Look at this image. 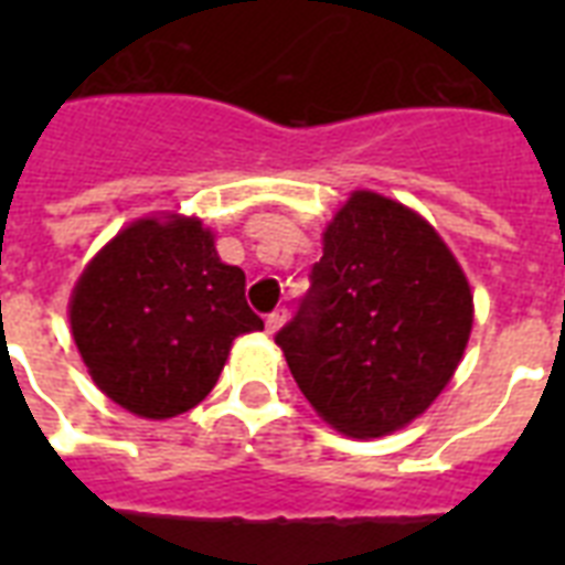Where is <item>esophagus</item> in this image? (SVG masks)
<instances>
[{
    "label": "esophagus",
    "mask_w": 565,
    "mask_h": 565,
    "mask_svg": "<svg viewBox=\"0 0 565 565\" xmlns=\"http://www.w3.org/2000/svg\"><path fill=\"white\" fill-rule=\"evenodd\" d=\"M284 319H287V308H275L273 313L266 317V331H269V334H275V331L284 326Z\"/></svg>",
    "instance_id": "esophagus-1"
}]
</instances>
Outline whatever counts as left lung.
<instances>
[{"mask_svg": "<svg viewBox=\"0 0 565 565\" xmlns=\"http://www.w3.org/2000/svg\"><path fill=\"white\" fill-rule=\"evenodd\" d=\"M469 331L472 290L437 231L393 199L354 190L275 343L328 425L372 439L428 411Z\"/></svg>", "mask_w": 565, "mask_h": 565, "instance_id": "1", "label": "left lung"}]
</instances>
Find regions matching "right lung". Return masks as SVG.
Returning <instances> with one entry per match:
<instances>
[{"label":"right lung","instance_id":"right-lung-1","mask_svg":"<svg viewBox=\"0 0 565 565\" xmlns=\"http://www.w3.org/2000/svg\"><path fill=\"white\" fill-rule=\"evenodd\" d=\"M73 340L110 402L170 419L211 393L239 334L264 319L246 305V275L222 264L199 220H137L75 284Z\"/></svg>","mask_w":565,"mask_h":565}]
</instances>
